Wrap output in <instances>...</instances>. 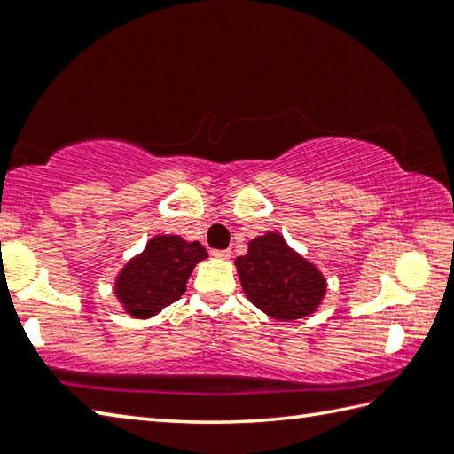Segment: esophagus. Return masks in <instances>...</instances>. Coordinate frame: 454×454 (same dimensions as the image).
<instances>
[{
    "mask_svg": "<svg viewBox=\"0 0 454 454\" xmlns=\"http://www.w3.org/2000/svg\"><path fill=\"white\" fill-rule=\"evenodd\" d=\"M212 256L214 258H220V260H228L230 258V250H212Z\"/></svg>",
    "mask_w": 454,
    "mask_h": 454,
    "instance_id": "34e87169",
    "label": "esophagus"
}]
</instances>
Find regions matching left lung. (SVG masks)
Returning <instances> with one entry per match:
<instances>
[{"instance_id": "1", "label": "left lung", "mask_w": 454, "mask_h": 454, "mask_svg": "<svg viewBox=\"0 0 454 454\" xmlns=\"http://www.w3.org/2000/svg\"><path fill=\"white\" fill-rule=\"evenodd\" d=\"M234 264L246 298L270 318L294 322L317 312L325 301V276L278 232L250 240L248 252Z\"/></svg>"}]
</instances>
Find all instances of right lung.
Here are the masks:
<instances>
[{"label": "right lung", "instance_id": "right-lung-1", "mask_svg": "<svg viewBox=\"0 0 454 454\" xmlns=\"http://www.w3.org/2000/svg\"><path fill=\"white\" fill-rule=\"evenodd\" d=\"M206 258L208 252L200 242L158 234L118 272L114 294L129 317L152 318L186 292L192 270Z\"/></svg>", "mask_w": 454, "mask_h": 454}]
</instances>
